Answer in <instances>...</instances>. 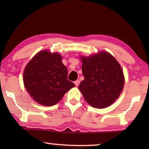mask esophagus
Masks as SVG:
<instances>
[{
  "mask_svg": "<svg viewBox=\"0 0 149 149\" xmlns=\"http://www.w3.org/2000/svg\"><path fill=\"white\" fill-rule=\"evenodd\" d=\"M74 83L75 84V85H76V87H78L79 85V83H80V81L79 80H77V81H75L74 82Z\"/></svg>",
  "mask_w": 149,
  "mask_h": 149,
  "instance_id": "obj_1",
  "label": "esophagus"
}]
</instances>
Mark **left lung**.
Instances as JSON below:
<instances>
[{"mask_svg":"<svg viewBox=\"0 0 149 149\" xmlns=\"http://www.w3.org/2000/svg\"><path fill=\"white\" fill-rule=\"evenodd\" d=\"M84 80L79 89L85 100L96 109H104L119 97L125 77L121 65L107 51L89 56H80Z\"/></svg>","mask_w":149,"mask_h":149,"instance_id":"1","label":"left lung"}]
</instances>
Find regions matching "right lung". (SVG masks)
Listing matches in <instances>:
<instances>
[{
	"mask_svg": "<svg viewBox=\"0 0 149 149\" xmlns=\"http://www.w3.org/2000/svg\"><path fill=\"white\" fill-rule=\"evenodd\" d=\"M62 55L49 50L38 52L26 65L23 81L30 96L46 107L58 103L65 93L75 87L68 80V69Z\"/></svg>",
	"mask_w": 149,
	"mask_h": 149,
	"instance_id": "1",
	"label": "right lung"
}]
</instances>
